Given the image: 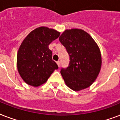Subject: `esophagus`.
<instances>
[{"instance_id":"1","label":"esophagus","mask_w":120,"mask_h":120,"mask_svg":"<svg viewBox=\"0 0 120 120\" xmlns=\"http://www.w3.org/2000/svg\"><path fill=\"white\" fill-rule=\"evenodd\" d=\"M56 64L58 65V67H60V61H58V62H56Z\"/></svg>"}]
</instances>
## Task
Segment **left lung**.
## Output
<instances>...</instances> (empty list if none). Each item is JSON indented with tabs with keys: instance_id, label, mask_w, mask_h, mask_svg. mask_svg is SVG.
<instances>
[{
	"instance_id": "left-lung-1",
	"label": "left lung",
	"mask_w": 120,
	"mask_h": 120,
	"mask_svg": "<svg viewBox=\"0 0 120 120\" xmlns=\"http://www.w3.org/2000/svg\"><path fill=\"white\" fill-rule=\"evenodd\" d=\"M70 56L69 66L60 73L67 86L79 91L89 87L101 67L100 48L91 35L82 29H67L59 37Z\"/></svg>"
}]
</instances>
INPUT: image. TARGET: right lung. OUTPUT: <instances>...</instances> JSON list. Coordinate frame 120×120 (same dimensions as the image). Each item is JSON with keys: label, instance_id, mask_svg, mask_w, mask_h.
Returning a JSON list of instances; mask_svg holds the SVG:
<instances>
[{"label": "right lung", "instance_id": "obj_1", "mask_svg": "<svg viewBox=\"0 0 120 120\" xmlns=\"http://www.w3.org/2000/svg\"><path fill=\"white\" fill-rule=\"evenodd\" d=\"M60 34L55 29L40 27L29 33L22 42L17 55V66L21 78L29 85L37 87L43 85L58 69L49 45Z\"/></svg>", "mask_w": 120, "mask_h": 120}]
</instances>
